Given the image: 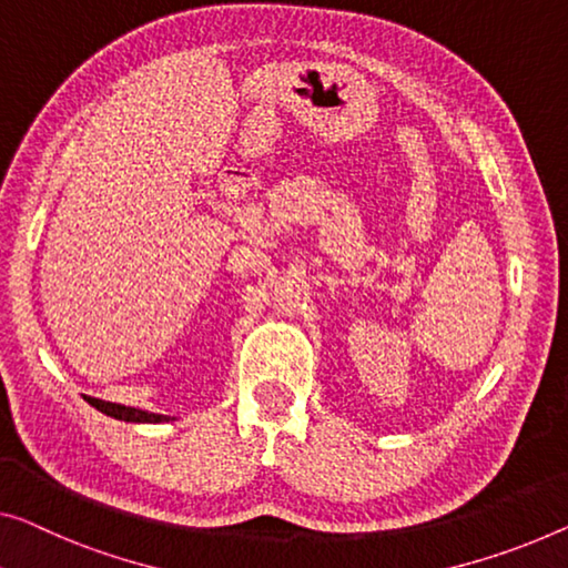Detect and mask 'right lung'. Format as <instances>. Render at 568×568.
Segmentation results:
<instances>
[{
    "instance_id": "right-lung-1",
    "label": "right lung",
    "mask_w": 568,
    "mask_h": 568,
    "mask_svg": "<svg viewBox=\"0 0 568 568\" xmlns=\"http://www.w3.org/2000/svg\"><path fill=\"white\" fill-rule=\"evenodd\" d=\"M83 397H87V400L94 405L97 410L106 413V416H112V418H120V420H130V423H163V420H168L165 416H155V413L130 408V405L106 403V400H99V397H89V395H83Z\"/></svg>"
}]
</instances>
